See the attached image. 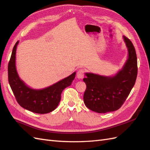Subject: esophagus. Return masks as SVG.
Listing matches in <instances>:
<instances>
[{"instance_id": "esophagus-1", "label": "esophagus", "mask_w": 150, "mask_h": 150, "mask_svg": "<svg viewBox=\"0 0 150 150\" xmlns=\"http://www.w3.org/2000/svg\"><path fill=\"white\" fill-rule=\"evenodd\" d=\"M85 73V70L84 69H79L77 72V76L78 78H83Z\"/></svg>"}]
</instances>
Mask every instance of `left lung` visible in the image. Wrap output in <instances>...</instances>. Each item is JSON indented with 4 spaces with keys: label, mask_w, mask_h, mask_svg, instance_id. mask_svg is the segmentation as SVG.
<instances>
[{
    "label": "left lung",
    "mask_w": 150,
    "mask_h": 150,
    "mask_svg": "<svg viewBox=\"0 0 150 150\" xmlns=\"http://www.w3.org/2000/svg\"><path fill=\"white\" fill-rule=\"evenodd\" d=\"M128 49V59L122 69L114 77L86 73L84 102L89 110L98 113L120 109L133 88L138 74L137 57L133 43L123 36Z\"/></svg>",
    "instance_id": "8db88e82"
}]
</instances>
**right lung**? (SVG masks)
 <instances>
[{
  "mask_svg": "<svg viewBox=\"0 0 150 150\" xmlns=\"http://www.w3.org/2000/svg\"><path fill=\"white\" fill-rule=\"evenodd\" d=\"M18 43L17 41L13 46L8 64V83L17 102L21 107L35 113L46 114L54 111L61 101L62 91L71 84L76 72L45 89L29 88L21 80L16 71V53Z\"/></svg>",
  "mask_w": 150,
  "mask_h": 150,
  "instance_id": "add662e5",
  "label": "right lung"
}]
</instances>
